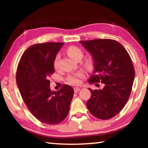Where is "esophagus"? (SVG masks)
<instances>
[{"instance_id": "esophagus-1", "label": "esophagus", "mask_w": 148, "mask_h": 148, "mask_svg": "<svg viewBox=\"0 0 148 148\" xmlns=\"http://www.w3.org/2000/svg\"><path fill=\"white\" fill-rule=\"evenodd\" d=\"M79 91H80V88H79V87H75V88L74 89V92H79Z\"/></svg>"}]
</instances>
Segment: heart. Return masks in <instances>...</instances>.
Here are the masks:
<instances>
[{"mask_svg": "<svg viewBox=\"0 0 148 148\" xmlns=\"http://www.w3.org/2000/svg\"><path fill=\"white\" fill-rule=\"evenodd\" d=\"M66 53L68 56L74 61H79L84 56V51L80 47L75 46L69 47L66 49ZM94 61L92 57L91 56H87L84 57L83 61L84 66L86 69H90L93 66ZM53 66L56 70L59 69V56H57L53 61ZM83 77V74L81 72H78L76 74H70L66 78V82L69 84L77 86L80 84V78Z\"/></svg>", "mask_w": 148, "mask_h": 148, "instance_id": "1", "label": "heart"}]
</instances>
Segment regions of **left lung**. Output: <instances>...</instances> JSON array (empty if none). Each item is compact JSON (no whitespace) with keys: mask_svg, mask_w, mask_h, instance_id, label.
Returning <instances> with one entry per match:
<instances>
[{"mask_svg":"<svg viewBox=\"0 0 148 148\" xmlns=\"http://www.w3.org/2000/svg\"><path fill=\"white\" fill-rule=\"evenodd\" d=\"M80 43L94 60V72L88 82L104 85L102 89H89L91 96L87 107L97 118L110 119L121 111L131 95L135 76L131 58L122 44L114 40L95 39Z\"/></svg>","mask_w":148,"mask_h":148,"instance_id":"8db88e82","label":"left lung"}]
</instances>
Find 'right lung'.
<instances>
[{"instance_id": "add662e5", "label": "right lung", "mask_w": 148, "mask_h": 148, "mask_svg": "<svg viewBox=\"0 0 148 148\" xmlns=\"http://www.w3.org/2000/svg\"><path fill=\"white\" fill-rule=\"evenodd\" d=\"M64 43L46 42L30 46L17 65L16 82L25 104L40 121L47 125L62 122L69 114L74 90L63 85L57 91L50 90L54 73L53 61Z\"/></svg>"}]
</instances>
